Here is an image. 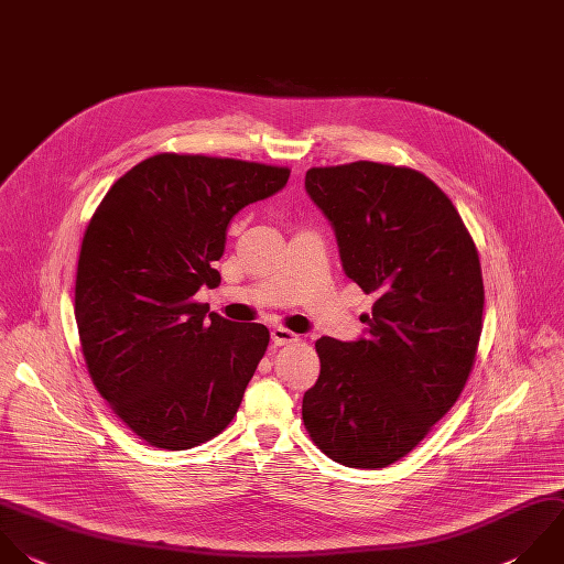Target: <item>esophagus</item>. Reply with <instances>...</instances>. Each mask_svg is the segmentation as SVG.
I'll return each mask as SVG.
<instances>
[{
  "label": "esophagus",
  "instance_id": "obj_1",
  "mask_svg": "<svg viewBox=\"0 0 564 564\" xmlns=\"http://www.w3.org/2000/svg\"><path fill=\"white\" fill-rule=\"evenodd\" d=\"M271 341L275 346H289V344H295L297 341V335L291 333L289 328H273L271 330Z\"/></svg>",
  "mask_w": 564,
  "mask_h": 564
}]
</instances>
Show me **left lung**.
<instances>
[{
    "mask_svg": "<svg viewBox=\"0 0 564 564\" xmlns=\"http://www.w3.org/2000/svg\"><path fill=\"white\" fill-rule=\"evenodd\" d=\"M304 185L335 229L346 275L377 297L361 317L366 339L315 341L322 368L304 392V427L346 467H388L469 379L485 304L478 251L452 200L412 167H311Z\"/></svg>",
    "mask_w": 564,
    "mask_h": 564,
    "instance_id": "obj_1",
    "label": "left lung"
}]
</instances>
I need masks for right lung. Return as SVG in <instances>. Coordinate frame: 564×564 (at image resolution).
Segmentation results:
<instances>
[{
	"label": "right lung",
	"instance_id": "obj_1",
	"mask_svg": "<svg viewBox=\"0 0 564 564\" xmlns=\"http://www.w3.org/2000/svg\"><path fill=\"white\" fill-rule=\"evenodd\" d=\"M291 170L163 152L123 174L84 234L75 317L90 379L145 443L189 449L236 416L269 346L264 324H240L196 302L218 286L227 227L269 198Z\"/></svg>",
	"mask_w": 564,
	"mask_h": 564
}]
</instances>
